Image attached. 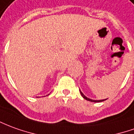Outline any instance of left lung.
I'll use <instances>...</instances> for the list:
<instances>
[{
  "label": "left lung",
  "instance_id": "obj_1",
  "mask_svg": "<svg viewBox=\"0 0 134 134\" xmlns=\"http://www.w3.org/2000/svg\"><path fill=\"white\" fill-rule=\"evenodd\" d=\"M79 92H80L81 96H82L83 98L85 99V100H89V101H91V102H101V101H104V100H107V99H103V100H93V99H90V98H87V97L85 96V95L82 93V91H81L80 90H79Z\"/></svg>",
  "mask_w": 134,
  "mask_h": 134
}]
</instances>
